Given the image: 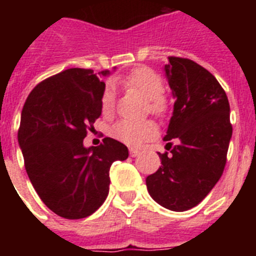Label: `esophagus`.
I'll return each mask as SVG.
<instances>
[{
	"instance_id": "obj_1",
	"label": "esophagus",
	"mask_w": 256,
	"mask_h": 256,
	"mask_svg": "<svg viewBox=\"0 0 256 256\" xmlns=\"http://www.w3.org/2000/svg\"><path fill=\"white\" fill-rule=\"evenodd\" d=\"M130 156H132V158H136V156L140 155V151L136 150V148H130Z\"/></svg>"
}]
</instances>
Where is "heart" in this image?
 Instances as JSON below:
<instances>
[{
  "instance_id": "heart-1",
  "label": "heart",
  "mask_w": 256,
  "mask_h": 256,
  "mask_svg": "<svg viewBox=\"0 0 256 256\" xmlns=\"http://www.w3.org/2000/svg\"><path fill=\"white\" fill-rule=\"evenodd\" d=\"M124 87L138 92L148 101V108L156 116H164L168 112L169 104L164 97L165 84L162 76L150 68H137L126 76L118 79ZM115 108V91L112 86H106L101 96V110L105 115L112 114ZM158 128L150 120L118 122L112 130V136L128 146L138 148L146 141L155 138Z\"/></svg>"
}]
</instances>
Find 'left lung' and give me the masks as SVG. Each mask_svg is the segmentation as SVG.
<instances>
[{"instance_id": "obj_1", "label": "left lung", "mask_w": 256, "mask_h": 256, "mask_svg": "<svg viewBox=\"0 0 256 256\" xmlns=\"http://www.w3.org/2000/svg\"><path fill=\"white\" fill-rule=\"evenodd\" d=\"M165 65L174 102L164 137L162 166L146 178L151 198L173 212L200 204L222 177L232 124L227 94L210 72L190 58L169 56ZM170 140L178 144L171 146Z\"/></svg>"}]
</instances>
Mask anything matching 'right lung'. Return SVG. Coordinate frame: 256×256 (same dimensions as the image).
I'll return each mask as SVG.
<instances>
[{"label": "right lung", "mask_w": 256, "mask_h": 256, "mask_svg": "<svg viewBox=\"0 0 256 256\" xmlns=\"http://www.w3.org/2000/svg\"><path fill=\"white\" fill-rule=\"evenodd\" d=\"M108 73L64 70L38 83L22 108L18 140L26 174L44 205L65 219L94 214L108 198L112 164L128 158L126 144L110 137L83 146L102 112L101 76Z\"/></svg>", "instance_id": "1"}]
</instances>
